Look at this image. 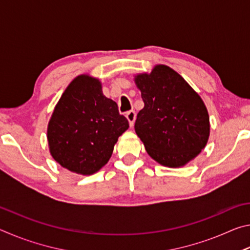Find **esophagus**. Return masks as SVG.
Wrapping results in <instances>:
<instances>
[{
  "mask_svg": "<svg viewBox=\"0 0 250 250\" xmlns=\"http://www.w3.org/2000/svg\"><path fill=\"white\" fill-rule=\"evenodd\" d=\"M125 117H126V119L129 120L130 125H133L135 118H137V113H135L134 110H130V111L126 112V113H125Z\"/></svg>",
  "mask_w": 250,
  "mask_h": 250,
  "instance_id": "obj_1",
  "label": "esophagus"
}]
</instances>
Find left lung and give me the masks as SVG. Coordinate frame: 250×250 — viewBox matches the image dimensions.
<instances>
[{
    "mask_svg": "<svg viewBox=\"0 0 250 250\" xmlns=\"http://www.w3.org/2000/svg\"><path fill=\"white\" fill-rule=\"evenodd\" d=\"M145 107L134 129L152 159L179 167L204 149L209 118L204 103L176 71L164 65L135 77Z\"/></svg>",
    "mask_w": 250,
    "mask_h": 250,
    "instance_id": "1",
    "label": "left lung"
}]
</instances>
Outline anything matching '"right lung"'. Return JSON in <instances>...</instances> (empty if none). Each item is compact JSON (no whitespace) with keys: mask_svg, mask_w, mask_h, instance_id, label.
<instances>
[{"mask_svg":"<svg viewBox=\"0 0 250 250\" xmlns=\"http://www.w3.org/2000/svg\"><path fill=\"white\" fill-rule=\"evenodd\" d=\"M129 128L115 101L104 97L98 79L82 75L67 87L50 118L49 150L62 167L83 175L108 162L118 138Z\"/></svg>","mask_w":250,"mask_h":250,"instance_id":"right-lung-1","label":"right lung"}]
</instances>
